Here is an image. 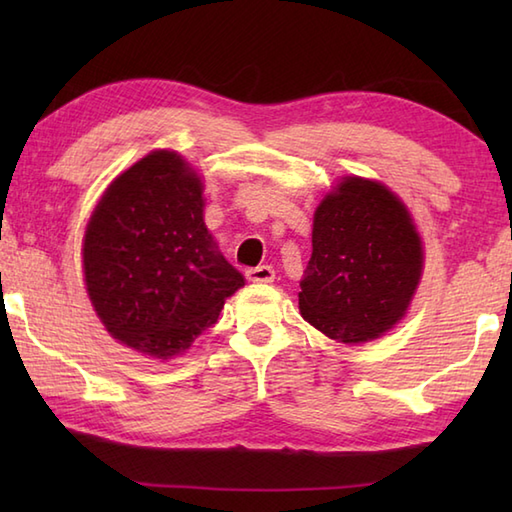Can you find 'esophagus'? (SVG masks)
Returning a JSON list of instances; mask_svg holds the SVG:
<instances>
[{
    "mask_svg": "<svg viewBox=\"0 0 512 512\" xmlns=\"http://www.w3.org/2000/svg\"><path fill=\"white\" fill-rule=\"evenodd\" d=\"M246 279L250 284H270L275 279V270L273 266H257V268H248L246 270Z\"/></svg>",
    "mask_w": 512,
    "mask_h": 512,
    "instance_id": "1",
    "label": "esophagus"
}]
</instances>
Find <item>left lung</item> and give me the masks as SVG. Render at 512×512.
<instances>
[{
    "instance_id": "8db88e82",
    "label": "left lung",
    "mask_w": 512,
    "mask_h": 512,
    "mask_svg": "<svg viewBox=\"0 0 512 512\" xmlns=\"http://www.w3.org/2000/svg\"><path fill=\"white\" fill-rule=\"evenodd\" d=\"M422 242L385 184L345 176L314 211L301 317L339 343H365L405 317L422 277Z\"/></svg>"
}]
</instances>
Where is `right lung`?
<instances>
[{
    "instance_id": "obj_1",
    "label": "right lung",
    "mask_w": 512,
    "mask_h": 512,
    "mask_svg": "<svg viewBox=\"0 0 512 512\" xmlns=\"http://www.w3.org/2000/svg\"><path fill=\"white\" fill-rule=\"evenodd\" d=\"M202 180L156 149L101 195L83 237V275L105 330L151 358L189 350L244 277L204 224Z\"/></svg>"
}]
</instances>
